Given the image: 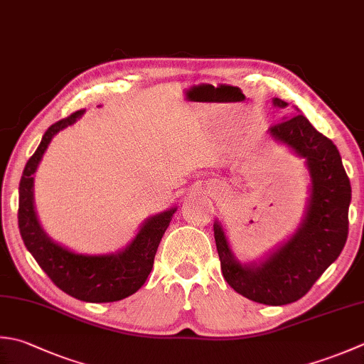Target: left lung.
Listing matches in <instances>:
<instances>
[{
    "label": "left lung",
    "instance_id": "1",
    "mask_svg": "<svg viewBox=\"0 0 364 364\" xmlns=\"http://www.w3.org/2000/svg\"><path fill=\"white\" fill-rule=\"evenodd\" d=\"M274 107L287 102L273 99ZM269 134L306 159L311 188L298 230L265 260L240 263L219 220L215 240L224 279L240 295L269 306L294 303L304 296L339 257L348 235L352 189L336 145L320 134L301 113L269 127Z\"/></svg>",
    "mask_w": 364,
    "mask_h": 364
}]
</instances>
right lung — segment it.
<instances>
[{"label":"right lung","instance_id":"right-lung-1","mask_svg":"<svg viewBox=\"0 0 364 364\" xmlns=\"http://www.w3.org/2000/svg\"><path fill=\"white\" fill-rule=\"evenodd\" d=\"M83 112L78 110L50 126L26 162L18 186V229L34 260L64 294L88 303H112L135 294L144 286L151 273L162 235L176 208L148 218L132 243L117 254H77L48 237L34 211V172L53 135L74 124Z\"/></svg>","mask_w":364,"mask_h":364}]
</instances>
